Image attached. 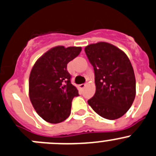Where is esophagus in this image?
<instances>
[{"label":"esophagus","mask_w":156,"mask_h":156,"mask_svg":"<svg viewBox=\"0 0 156 156\" xmlns=\"http://www.w3.org/2000/svg\"><path fill=\"white\" fill-rule=\"evenodd\" d=\"M86 86V84H79V87L80 88H84V87H85Z\"/></svg>","instance_id":"1"}]
</instances>
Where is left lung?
I'll return each mask as SVG.
<instances>
[{
    "label": "left lung",
    "mask_w": 156,
    "mask_h": 156,
    "mask_svg": "<svg viewBox=\"0 0 156 156\" xmlns=\"http://www.w3.org/2000/svg\"><path fill=\"white\" fill-rule=\"evenodd\" d=\"M84 51L94 67L96 86L87 103L104 118H120L130 108L136 96L135 75L129 58L105 42L88 45Z\"/></svg>",
    "instance_id": "left-lung-1"
}]
</instances>
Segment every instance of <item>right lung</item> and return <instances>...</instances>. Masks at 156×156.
<instances>
[{
  "instance_id": "1",
  "label": "right lung",
  "mask_w": 156,
  "mask_h": 156,
  "mask_svg": "<svg viewBox=\"0 0 156 156\" xmlns=\"http://www.w3.org/2000/svg\"><path fill=\"white\" fill-rule=\"evenodd\" d=\"M81 51V47L55 46L32 68L29 96L36 113L48 123H61L70 115L72 99L78 96V90L71 83L67 64Z\"/></svg>"
}]
</instances>
